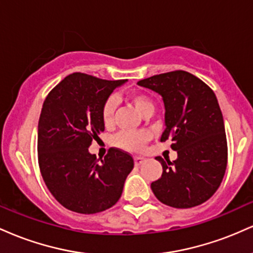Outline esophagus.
<instances>
[{"mask_svg":"<svg viewBox=\"0 0 253 253\" xmlns=\"http://www.w3.org/2000/svg\"><path fill=\"white\" fill-rule=\"evenodd\" d=\"M144 162H146V158H144V157H141V156H135L134 157V164L136 165V167L141 165L144 163Z\"/></svg>","mask_w":253,"mask_h":253,"instance_id":"esophagus-1","label":"esophagus"}]
</instances>
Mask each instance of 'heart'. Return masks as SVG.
Returning a JSON list of instances; mask_svg holds the SVG:
<instances>
[{
    "instance_id": "b5f03b06",
    "label": "heart",
    "mask_w": 253,
    "mask_h": 253,
    "mask_svg": "<svg viewBox=\"0 0 253 253\" xmlns=\"http://www.w3.org/2000/svg\"><path fill=\"white\" fill-rule=\"evenodd\" d=\"M129 98L130 101H132V103L134 104L136 110H138L141 115H144L145 113L149 112V110H155L153 101L151 100V97L147 96V95L141 94V92H134V94L130 95ZM117 104L118 100L114 95H110V96L107 97V100L104 101L102 110H101V117H102L103 123L106 125H109L112 123L113 115H114L115 108H117ZM146 141L147 134L143 132H123L115 138V144H117L119 147L127 151H133V152L143 149Z\"/></svg>"
}]
</instances>
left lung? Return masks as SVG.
<instances>
[{
    "instance_id": "obj_1",
    "label": "left lung",
    "mask_w": 253,
    "mask_h": 253,
    "mask_svg": "<svg viewBox=\"0 0 253 253\" xmlns=\"http://www.w3.org/2000/svg\"><path fill=\"white\" fill-rule=\"evenodd\" d=\"M158 92L165 107L161 141L171 139L177 159L165 162L162 177L151 189L164 205L191 208L213 196L227 167L225 125L215 94L200 78L177 70L139 81Z\"/></svg>"
}]
</instances>
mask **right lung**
Instances as JSON below:
<instances>
[{
    "instance_id": "obj_1",
    "label": "right lung",
    "mask_w": 253,
    "mask_h": 253,
    "mask_svg": "<svg viewBox=\"0 0 253 253\" xmlns=\"http://www.w3.org/2000/svg\"><path fill=\"white\" fill-rule=\"evenodd\" d=\"M126 82L75 72L43 101L38 125V161L46 187L69 211L100 213L113 207L123 194L134 167L132 157L112 147L97 161L88 149L104 130V101Z\"/></svg>"
}]
</instances>
